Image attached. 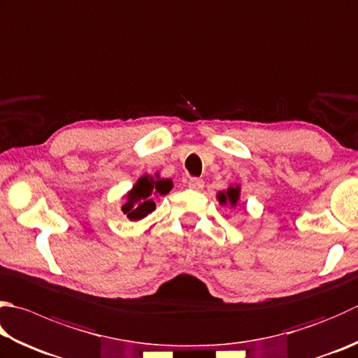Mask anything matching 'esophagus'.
I'll return each mask as SVG.
<instances>
[{"mask_svg":"<svg viewBox=\"0 0 358 358\" xmlns=\"http://www.w3.org/2000/svg\"><path fill=\"white\" fill-rule=\"evenodd\" d=\"M188 187L192 188V190H202L204 188V180H202L201 178H190V180H188Z\"/></svg>","mask_w":358,"mask_h":358,"instance_id":"34e87169","label":"esophagus"}]
</instances>
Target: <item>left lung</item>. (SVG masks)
I'll return each instance as SVG.
<instances>
[{"mask_svg": "<svg viewBox=\"0 0 358 358\" xmlns=\"http://www.w3.org/2000/svg\"><path fill=\"white\" fill-rule=\"evenodd\" d=\"M240 199V185L237 187H229L226 192L218 193V201L220 204H229L235 207Z\"/></svg>", "mask_w": 358, "mask_h": 358, "instance_id": "left-lung-1", "label": "left lung"}]
</instances>
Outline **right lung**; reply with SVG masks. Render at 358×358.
<instances>
[{"instance_id": "right-lung-1", "label": "right lung", "mask_w": 358, "mask_h": 358, "mask_svg": "<svg viewBox=\"0 0 358 358\" xmlns=\"http://www.w3.org/2000/svg\"><path fill=\"white\" fill-rule=\"evenodd\" d=\"M173 188V182L170 179H160L159 174L156 179L145 174L143 178L137 180L132 190L126 194V202L123 206V212L131 221H138L150 215L156 208V199L160 194L170 193Z\"/></svg>"}]
</instances>
